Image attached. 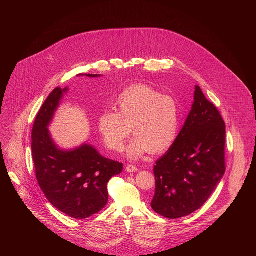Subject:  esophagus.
Instances as JSON below:
<instances>
[{"instance_id": "esophagus-1", "label": "esophagus", "mask_w": 256, "mask_h": 256, "mask_svg": "<svg viewBox=\"0 0 256 256\" xmlns=\"http://www.w3.org/2000/svg\"><path fill=\"white\" fill-rule=\"evenodd\" d=\"M126 172L132 173V172H136L138 169L136 166H134V165H130V164H128V165H126Z\"/></svg>"}]
</instances>
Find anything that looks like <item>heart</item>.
<instances>
[{"label": "heart", "mask_w": 256, "mask_h": 256, "mask_svg": "<svg viewBox=\"0 0 256 256\" xmlns=\"http://www.w3.org/2000/svg\"><path fill=\"white\" fill-rule=\"evenodd\" d=\"M114 107L116 112H103L97 124L108 149L122 151L130 132L136 136L128 147L126 155L132 160L148 152L161 154L176 142L181 112L175 98L151 86L136 84L118 95Z\"/></svg>", "instance_id": "obj_1"}]
</instances>
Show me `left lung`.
Wrapping results in <instances>:
<instances>
[{
	"instance_id": "obj_1",
	"label": "left lung",
	"mask_w": 256,
	"mask_h": 256,
	"mask_svg": "<svg viewBox=\"0 0 256 256\" xmlns=\"http://www.w3.org/2000/svg\"><path fill=\"white\" fill-rule=\"evenodd\" d=\"M194 99L176 142L154 166L151 206L168 218L188 216L202 206L226 171L225 122L198 86Z\"/></svg>"
}]
</instances>
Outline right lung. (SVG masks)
I'll list each match as a JSON object with an SVG mask.
<instances>
[{"label":"right lung","mask_w":256,"mask_h":256,"mask_svg":"<svg viewBox=\"0 0 256 256\" xmlns=\"http://www.w3.org/2000/svg\"><path fill=\"white\" fill-rule=\"evenodd\" d=\"M68 90L56 88L38 112L32 128V158L36 178L48 202L72 218H86L106 206L108 181L122 173L124 165L101 156L85 142L70 150L60 149L54 142L48 126Z\"/></svg>","instance_id":"right-lung-1"}]
</instances>
